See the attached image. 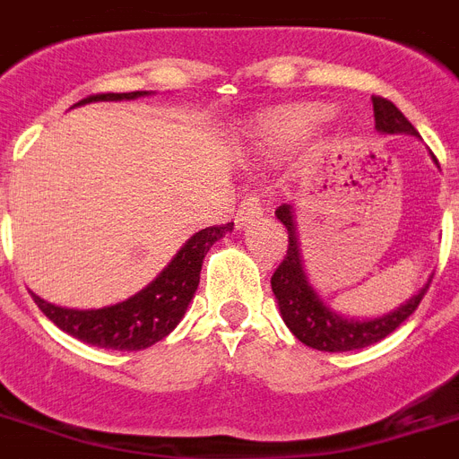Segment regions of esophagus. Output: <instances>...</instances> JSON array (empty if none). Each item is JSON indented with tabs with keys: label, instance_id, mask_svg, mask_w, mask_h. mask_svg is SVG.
Segmentation results:
<instances>
[{
	"label": "esophagus",
	"instance_id": "34e87169",
	"mask_svg": "<svg viewBox=\"0 0 459 459\" xmlns=\"http://www.w3.org/2000/svg\"><path fill=\"white\" fill-rule=\"evenodd\" d=\"M262 214H264L262 200H259L256 195H247L240 203V207H238V223L255 221V219H259Z\"/></svg>",
	"mask_w": 459,
	"mask_h": 459
}]
</instances>
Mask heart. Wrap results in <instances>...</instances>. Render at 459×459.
<instances>
[{
    "label": "heart",
    "mask_w": 459,
    "mask_h": 459,
    "mask_svg": "<svg viewBox=\"0 0 459 459\" xmlns=\"http://www.w3.org/2000/svg\"><path fill=\"white\" fill-rule=\"evenodd\" d=\"M334 110L320 103H301V106L275 108L262 115L256 122V136L268 151H292L316 132H320L327 122H333Z\"/></svg>",
    "instance_id": "1"
}]
</instances>
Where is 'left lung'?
Returning <instances> with one entry per match:
<instances>
[{
	"label": "left lung",
	"mask_w": 459,
	"mask_h": 459,
	"mask_svg": "<svg viewBox=\"0 0 459 459\" xmlns=\"http://www.w3.org/2000/svg\"><path fill=\"white\" fill-rule=\"evenodd\" d=\"M372 108H375V129L379 134H389V136L391 134H411V136H420L415 126L408 122V117L391 100L372 96ZM431 160L436 162L434 155H431ZM275 217L281 219L282 226L288 229L290 245L288 255H285L281 266L275 268L273 278H271V290H273L285 325L290 327V333L299 339L301 344L330 353L365 349V346L385 339L403 320L411 318L415 314V308L420 307L424 292L429 290L431 275L434 273L429 275V281L424 282L422 288L412 294L411 299H405L403 304L391 308L389 314L375 316V318H349V316L337 314L334 308H330V304L323 301L318 290L308 281L304 259H301V242L299 233H297L294 207L292 204H281L275 210Z\"/></svg>",
	"instance_id": "8db88e82"
}]
</instances>
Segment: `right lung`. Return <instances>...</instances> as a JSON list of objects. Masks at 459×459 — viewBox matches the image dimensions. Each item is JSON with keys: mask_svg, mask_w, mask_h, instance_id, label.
<instances>
[{"mask_svg": "<svg viewBox=\"0 0 459 459\" xmlns=\"http://www.w3.org/2000/svg\"><path fill=\"white\" fill-rule=\"evenodd\" d=\"M141 96H151V91L96 94L74 106H84L94 100H134ZM230 230H233V223H221V226H210V229L193 233L174 255V259L155 275V281L132 294L129 299L110 304V307L65 308L42 299L39 294H30L54 325L84 344L113 349V351L148 349L160 339H165L181 323L200 285V268H203L204 255L210 252L214 242L221 240Z\"/></svg>", "mask_w": 459, "mask_h": 459, "instance_id": "add662e5", "label": "right lung"}]
</instances>
